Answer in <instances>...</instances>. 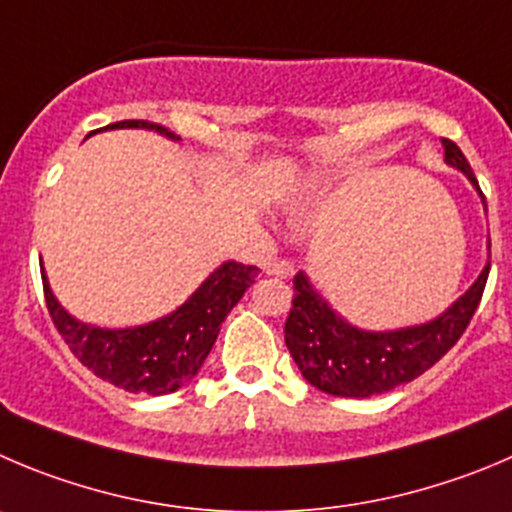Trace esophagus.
<instances>
[{
	"label": "esophagus",
	"mask_w": 512,
	"mask_h": 512,
	"mask_svg": "<svg viewBox=\"0 0 512 512\" xmlns=\"http://www.w3.org/2000/svg\"><path fill=\"white\" fill-rule=\"evenodd\" d=\"M266 274L276 276V279H289V276L294 274V266H291L289 261H284V259H276V261H271L269 266H266Z\"/></svg>",
	"instance_id": "34e87169"
}]
</instances>
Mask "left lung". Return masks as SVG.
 I'll return each mask as SVG.
<instances>
[{"instance_id":"1","label":"left lung","mask_w":512,"mask_h":512,"mask_svg":"<svg viewBox=\"0 0 512 512\" xmlns=\"http://www.w3.org/2000/svg\"><path fill=\"white\" fill-rule=\"evenodd\" d=\"M442 148L445 163L465 173L485 203L478 178L462 150L452 140H442ZM488 274L490 261L455 304L425 324L369 332L339 316L332 304L314 289L309 276L299 271L294 276V306L284 326L286 347L306 382L321 392L334 397L384 394L420 377L455 347L478 309Z\"/></svg>"}]
</instances>
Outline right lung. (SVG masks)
Wrapping results in <instances>:
<instances>
[{
  "label": "right lung",
  "instance_id": "1",
  "mask_svg": "<svg viewBox=\"0 0 512 512\" xmlns=\"http://www.w3.org/2000/svg\"><path fill=\"white\" fill-rule=\"evenodd\" d=\"M115 128L155 130L175 143L180 140L168 128L148 120H123L107 125L105 130ZM256 276H259L256 266L223 261L178 309L148 324L125 326V329H102L75 319L52 294L45 269H42V284L57 332L95 377L125 392L158 397V394L175 392L196 377L216 344L221 324L246 294L248 286L256 281Z\"/></svg>",
  "mask_w": 512,
  "mask_h": 512
}]
</instances>
